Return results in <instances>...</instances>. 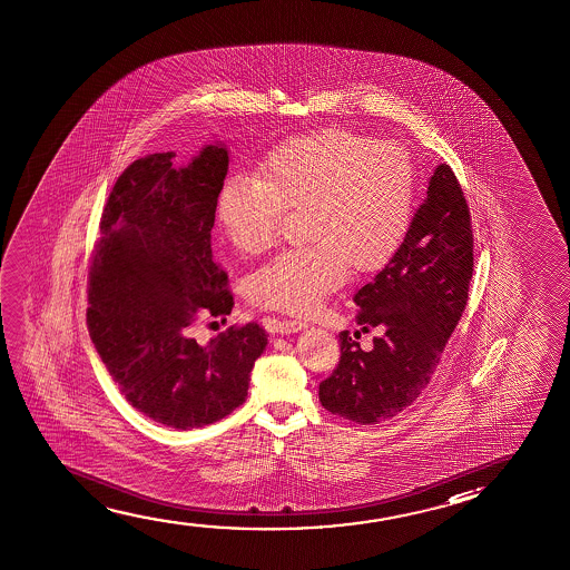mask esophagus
I'll return each instance as SVG.
<instances>
[{
	"label": "esophagus",
	"mask_w": 570,
	"mask_h": 570,
	"mask_svg": "<svg viewBox=\"0 0 570 570\" xmlns=\"http://www.w3.org/2000/svg\"><path fill=\"white\" fill-rule=\"evenodd\" d=\"M307 323L299 322V320H282L276 323V331H281L282 335H289V333H297V331L306 330Z\"/></svg>",
	"instance_id": "34e87169"
}]
</instances>
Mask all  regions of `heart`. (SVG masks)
<instances>
[{
	"label": "heart",
	"instance_id": "obj_1",
	"mask_svg": "<svg viewBox=\"0 0 570 570\" xmlns=\"http://www.w3.org/2000/svg\"><path fill=\"white\" fill-rule=\"evenodd\" d=\"M415 168L407 150L361 132L327 127L282 140L255 178L232 174L215 196V222L239 255L274 245L284 209H304L307 245L286 248L248 281L258 306L312 314L358 273L394 258L412 225Z\"/></svg>",
	"mask_w": 570,
	"mask_h": 570
}]
</instances>
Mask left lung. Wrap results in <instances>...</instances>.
Here are the masks:
<instances>
[{"instance_id":"8db88e82","label":"left lung","mask_w":570,"mask_h":570,"mask_svg":"<svg viewBox=\"0 0 570 570\" xmlns=\"http://www.w3.org/2000/svg\"><path fill=\"white\" fill-rule=\"evenodd\" d=\"M472 247L461 184L451 166L439 165L402 247L353 297L361 331L379 335L371 351H363L348 331L338 335L341 361L320 384L325 410L371 425L420 397L466 306Z\"/></svg>"}]
</instances>
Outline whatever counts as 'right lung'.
<instances>
[{
	"label": "right lung",
	"instance_id": "add662e5",
	"mask_svg": "<svg viewBox=\"0 0 570 570\" xmlns=\"http://www.w3.org/2000/svg\"><path fill=\"white\" fill-rule=\"evenodd\" d=\"M174 153L135 160L117 178L99 222L88 276V330L127 402L174 430L219 421L247 396L268 335L229 327L207 345L198 317L232 314L233 294L212 253L215 196L229 168L222 140L188 166Z\"/></svg>",
	"mask_w": 570,
	"mask_h": 570
}]
</instances>
